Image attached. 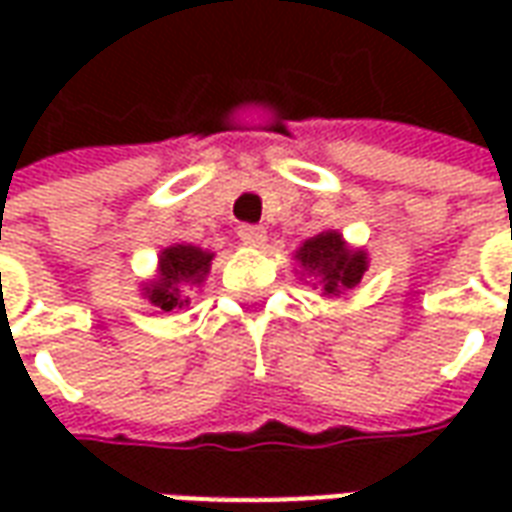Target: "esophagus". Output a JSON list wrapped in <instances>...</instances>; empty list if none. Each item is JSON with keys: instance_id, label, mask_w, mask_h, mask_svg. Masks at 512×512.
I'll list each match as a JSON object with an SVG mask.
<instances>
[{"instance_id": "esophagus-1", "label": "esophagus", "mask_w": 512, "mask_h": 512, "mask_svg": "<svg viewBox=\"0 0 512 512\" xmlns=\"http://www.w3.org/2000/svg\"><path fill=\"white\" fill-rule=\"evenodd\" d=\"M238 238L249 246H260L266 241V230H263L260 224H241V227H238Z\"/></svg>"}]
</instances>
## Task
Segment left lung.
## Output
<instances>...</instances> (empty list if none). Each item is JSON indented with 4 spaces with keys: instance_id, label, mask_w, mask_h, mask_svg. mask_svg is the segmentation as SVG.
Listing matches in <instances>:
<instances>
[{
    "instance_id": "obj_1",
    "label": "left lung",
    "mask_w": 512,
    "mask_h": 512,
    "mask_svg": "<svg viewBox=\"0 0 512 512\" xmlns=\"http://www.w3.org/2000/svg\"><path fill=\"white\" fill-rule=\"evenodd\" d=\"M296 257L310 274L321 277L326 296H337L343 290L356 288L367 271L365 252H351L337 233H321L304 241Z\"/></svg>"
}]
</instances>
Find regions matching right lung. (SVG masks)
<instances>
[{
	"label": "right lung",
	"instance_id": "right-lung-1",
	"mask_svg": "<svg viewBox=\"0 0 512 512\" xmlns=\"http://www.w3.org/2000/svg\"><path fill=\"white\" fill-rule=\"evenodd\" d=\"M211 257L197 246H169L161 252V266H158V279L145 288L150 304H156L164 312H172L175 307L189 304L191 285H200L202 277L211 268Z\"/></svg>",
	"mask_w": 512,
	"mask_h": 512
}]
</instances>
